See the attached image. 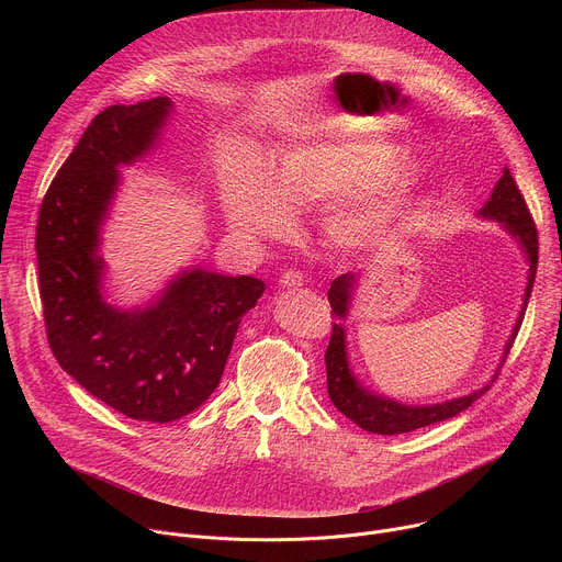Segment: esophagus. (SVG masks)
Instances as JSON below:
<instances>
[{
    "label": "esophagus",
    "instance_id": "1",
    "mask_svg": "<svg viewBox=\"0 0 562 562\" xmlns=\"http://www.w3.org/2000/svg\"><path fill=\"white\" fill-rule=\"evenodd\" d=\"M302 284H304V276L300 271H286L280 278V286H284V289H295Z\"/></svg>",
    "mask_w": 562,
    "mask_h": 562
}]
</instances>
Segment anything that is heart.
<instances>
[{
	"label": "heart",
	"mask_w": 562,
	"mask_h": 562,
	"mask_svg": "<svg viewBox=\"0 0 562 562\" xmlns=\"http://www.w3.org/2000/svg\"><path fill=\"white\" fill-rule=\"evenodd\" d=\"M397 159L400 150L384 142H295L269 155L265 176L247 171L228 178L224 211L237 233L262 239L289 231L286 212L297 215L345 202L325 215L323 235L338 251H360L386 237L423 191V169L395 167Z\"/></svg>",
	"instance_id": "heart-1"
}]
</instances>
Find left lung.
Listing matches in <instances>:
<instances>
[{
    "mask_svg": "<svg viewBox=\"0 0 562 562\" xmlns=\"http://www.w3.org/2000/svg\"><path fill=\"white\" fill-rule=\"evenodd\" d=\"M477 217L498 222L509 233V237L516 239L522 256H525V262H527V284H525V295H522V304H520V311L516 317V325L503 347V356L498 360V367L494 369L492 380L485 386H480L467 395L451 397V400H445V403H436V405H407V403H400V400L380 395V393L371 391L369 386H364L351 369L349 349H347V329H345V323L349 319V311H351V304L356 297V289H358L360 280L364 278V273L351 271L331 282V289H329V302L334 308L331 317L340 319V325L334 323L331 342L325 353L327 391H329V397L336 405V409L340 414H345L349 420H353L360 429L380 434V436H395V434H409V431L429 427L434 423L449 420V418L458 416L460 412L469 409L480 395L490 391L492 382L498 378V371L503 369V364L507 360V353L516 340V334H518L520 323L525 317V308H527V302H529V295L533 289L536 267H538V233H536L531 213L525 204V198L520 195L507 167H505L501 180L496 182L490 200L483 204V209L477 211Z\"/></svg>",
    "mask_w": 562,
    "mask_h": 562,
    "instance_id": "obj_1",
    "label": "left lung"
}]
</instances>
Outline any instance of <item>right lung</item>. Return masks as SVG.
Segmentation results:
<instances>
[{
	"label": "right lung",
	"mask_w": 562,
	"mask_h": 562,
	"mask_svg": "<svg viewBox=\"0 0 562 562\" xmlns=\"http://www.w3.org/2000/svg\"><path fill=\"white\" fill-rule=\"evenodd\" d=\"M173 106L153 98L104 109L50 182L35 237L53 356L91 395L144 423H173L206 403L243 315L265 293L258 278L191 267L144 304L109 300L100 249L120 169L157 146Z\"/></svg>",
	"instance_id": "1"
}]
</instances>
